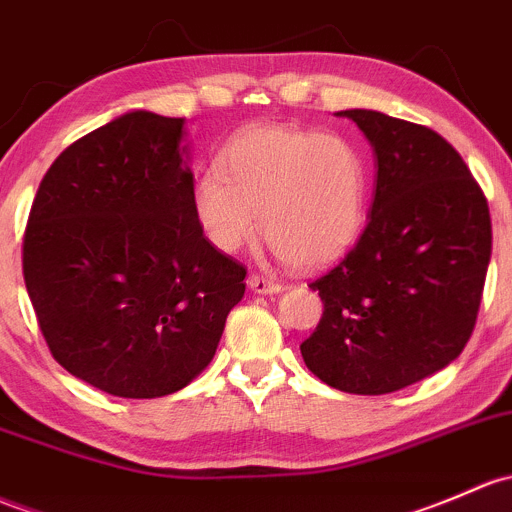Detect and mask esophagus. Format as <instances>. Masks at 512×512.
Listing matches in <instances>:
<instances>
[{
    "label": "esophagus",
    "mask_w": 512,
    "mask_h": 512,
    "mask_svg": "<svg viewBox=\"0 0 512 512\" xmlns=\"http://www.w3.org/2000/svg\"><path fill=\"white\" fill-rule=\"evenodd\" d=\"M247 287L255 294H279L284 289V284L272 282V279L260 277V274H250V277H247Z\"/></svg>",
    "instance_id": "34e87169"
}]
</instances>
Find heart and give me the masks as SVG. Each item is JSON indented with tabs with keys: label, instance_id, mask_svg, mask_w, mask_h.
<instances>
[{
	"label": "heart",
	"instance_id": "obj_1",
	"mask_svg": "<svg viewBox=\"0 0 512 512\" xmlns=\"http://www.w3.org/2000/svg\"><path fill=\"white\" fill-rule=\"evenodd\" d=\"M363 154L338 134L287 125L250 127L230 144L220 171L193 186L191 208L203 238L238 255L260 235L299 270L338 260L368 215Z\"/></svg>",
	"mask_w": 512,
	"mask_h": 512
}]
</instances>
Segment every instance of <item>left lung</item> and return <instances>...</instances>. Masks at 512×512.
<instances>
[{"instance_id": "left-lung-1", "label": "left lung", "mask_w": 512, "mask_h": 512, "mask_svg": "<svg viewBox=\"0 0 512 512\" xmlns=\"http://www.w3.org/2000/svg\"><path fill=\"white\" fill-rule=\"evenodd\" d=\"M375 154V198L353 250L309 284L324 301L301 343L311 373L353 395H387L459 358L491 262L481 186L434 129L343 110Z\"/></svg>"}]
</instances>
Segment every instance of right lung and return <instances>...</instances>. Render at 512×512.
<instances>
[{"label": "right lung", "instance_id": "add662e5", "mask_svg": "<svg viewBox=\"0 0 512 512\" xmlns=\"http://www.w3.org/2000/svg\"><path fill=\"white\" fill-rule=\"evenodd\" d=\"M184 137V117L125 112L53 161L31 206L24 282L43 338L107 395L186 387L245 294V267L193 218Z\"/></svg>", "mask_w": 512, "mask_h": 512}]
</instances>
